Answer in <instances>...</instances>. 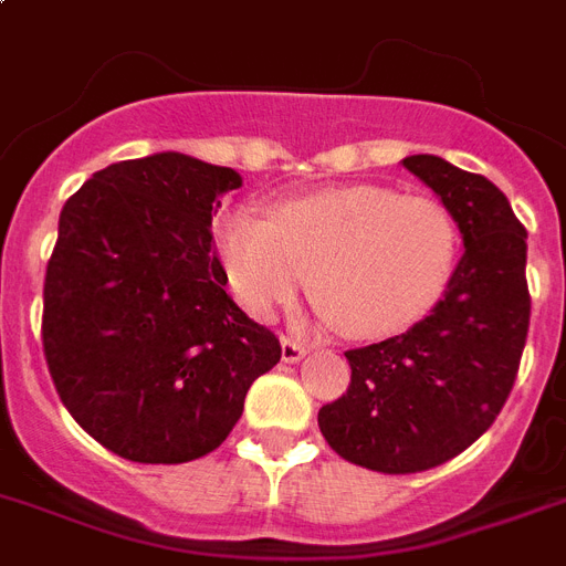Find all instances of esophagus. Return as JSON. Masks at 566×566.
<instances>
[{"mask_svg": "<svg viewBox=\"0 0 566 566\" xmlns=\"http://www.w3.org/2000/svg\"><path fill=\"white\" fill-rule=\"evenodd\" d=\"M280 349H283V361L286 364H297L303 356H306V347H303L301 340L289 338V335L280 338Z\"/></svg>", "mask_w": 566, "mask_h": 566, "instance_id": "obj_1", "label": "esophagus"}]
</instances>
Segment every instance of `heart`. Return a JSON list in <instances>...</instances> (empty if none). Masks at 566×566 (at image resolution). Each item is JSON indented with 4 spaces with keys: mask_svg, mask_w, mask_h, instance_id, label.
<instances>
[{
    "mask_svg": "<svg viewBox=\"0 0 566 566\" xmlns=\"http://www.w3.org/2000/svg\"><path fill=\"white\" fill-rule=\"evenodd\" d=\"M237 301L272 317L312 277L321 315L353 338H381L433 310L454 274L460 228L431 196L347 185L283 199L265 217L237 208L217 231Z\"/></svg>",
    "mask_w": 566,
    "mask_h": 566,
    "instance_id": "obj_1",
    "label": "heart"
}]
</instances>
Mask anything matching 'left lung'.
Masks as SVG:
<instances>
[{"instance_id": "1", "label": "left lung", "mask_w": 566, "mask_h": 566, "mask_svg": "<svg viewBox=\"0 0 566 566\" xmlns=\"http://www.w3.org/2000/svg\"><path fill=\"white\" fill-rule=\"evenodd\" d=\"M401 165L440 196L465 254L442 301L408 333L347 349V394L317 410L335 454L381 474L442 465L506 405L530 333L526 228L492 181L440 156Z\"/></svg>"}]
</instances>
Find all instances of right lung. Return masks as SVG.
<instances>
[{"label": "right lung", "mask_w": 566, "mask_h": 566, "mask_svg": "<svg viewBox=\"0 0 566 566\" xmlns=\"http://www.w3.org/2000/svg\"><path fill=\"white\" fill-rule=\"evenodd\" d=\"M240 172L185 153L97 170L60 210L42 349L74 422L133 462L226 442L280 340L226 292L210 219Z\"/></svg>", "instance_id": "obj_1"}]
</instances>
